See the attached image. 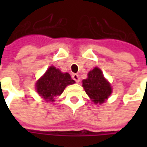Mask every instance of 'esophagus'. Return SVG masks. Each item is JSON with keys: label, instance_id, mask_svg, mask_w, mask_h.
Returning a JSON list of instances; mask_svg holds the SVG:
<instances>
[{"label": "esophagus", "instance_id": "obj_1", "mask_svg": "<svg viewBox=\"0 0 147 147\" xmlns=\"http://www.w3.org/2000/svg\"><path fill=\"white\" fill-rule=\"evenodd\" d=\"M72 78L76 82H79V81H80V78L78 76V74H72Z\"/></svg>", "mask_w": 147, "mask_h": 147}]
</instances>
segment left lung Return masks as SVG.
I'll list each match as a JSON object with an SVG mask.
<instances>
[{
  "instance_id": "1",
  "label": "left lung",
  "mask_w": 147,
  "mask_h": 147,
  "mask_svg": "<svg viewBox=\"0 0 147 147\" xmlns=\"http://www.w3.org/2000/svg\"><path fill=\"white\" fill-rule=\"evenodd\" d=\"M88 78L82 80V87L88 96L95 104H102L112 92L110 83L104 78L101 70L96 67L88 74Z\"/></svg>"
}]
</instances>
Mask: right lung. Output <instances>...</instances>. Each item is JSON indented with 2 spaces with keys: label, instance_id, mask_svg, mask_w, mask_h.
<instances>
[{
  "label": "right lung",
  "instance_id": "obj_1",
  "mask_svg": "<svg viewBox=\"0 0 147 147\" xmlns=\"http://www.w3.org/2000/svg\"><path fill=\"white\" fill-rule=\"evenodd\" d=\"M68 73H61L55 67L51 66L36 84L37 93L46 100L53 101L54 97L59 96L65 88L74 83Z\"/></svg>",
  "mask_w": 147,
  "mask_h": 147
}]
</instances>
